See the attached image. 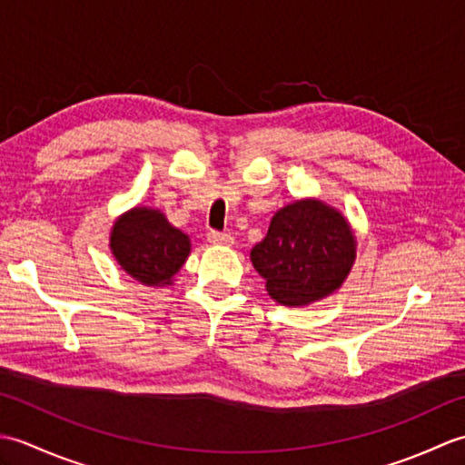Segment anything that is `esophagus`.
Segmentation results:
<instances>
[{
    "label": "esophagus",
    "mask_w": 465,
    "mask_h": 465,
    "mask_svg": "<svg viewBox=\"0 0 465 465\" xmlns=\"http://www.w3.org/2000/svg\"><path fill=\"white\" fill-rule=\"evenodd\" d=\"M207 242L215 243V245H232L233 238L230 233H222V232H210L207 233Z\"/></svg>",
    "instance_id": "obj_1"
}]
</instances>
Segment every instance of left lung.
Wrapping results in <instances>:
<instances>
[{"label": "left lung", "instance_id": "left-lung-1", "mask_svg": "<svg viewBox=\"0 0 465 465\" xmlns=\"http://www.w3.org/2000/svg\"><path fill=\"white\" fill-rule=\"evenodd\" d=\"M250 258L272 300L302 308L341 288L355 262V235L335 207L300 200L272 217Z\"/></svg>", "mask_w": 465, "mask_h": 465}]
</instances>
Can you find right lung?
I'll list each match as a JSON object with an SVG mask.
<instances>
[{
	"instance_id": "1",
	"label": "right lung",
	"mask_w": 465,
	"mask_h": 465,
	"mask_svg": "<svg viewBox=\"0 0 465 465\" xmlns=\"http://www.w3.org/2000/svg\"><path fill=\"white\" fill-rule=\"evenodd\" d=\"M110 248L125 273L143 285H170L192 243L160 210L134 207L114 223Z\"/></svg>"
}]
</instances>
